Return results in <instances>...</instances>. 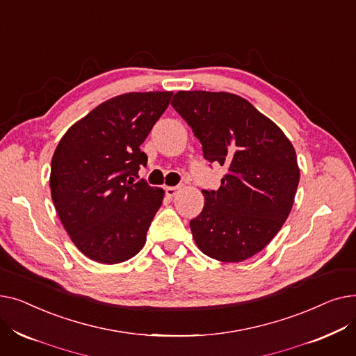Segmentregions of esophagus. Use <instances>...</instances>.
Masks as SVG:
<instances>
[{"label": "esophagus", "mask_w": 356, "mask_h": 356, "mask_svg": "<svg viewBox=\"0 0 356 356\" xmlns=\"http://www.w3.org/2000/svg\"><path fill=\"white\" fill-rule=\"evenodd\" d=\"M179 189H180L179 186H165V188H164L165 196H167V197H173V196L177 193Z\"/></svg>", "instance_id": "34e87169"}]
</instances>
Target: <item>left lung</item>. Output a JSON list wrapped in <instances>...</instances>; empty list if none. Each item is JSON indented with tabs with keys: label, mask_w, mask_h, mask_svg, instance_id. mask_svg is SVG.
Returning <instances> with one entry per match:
<instances>
[{
	"label": "left lung",
	"mask_w": 356,
	"mask_h": 356,
	"mask_svg": "<svg viewBox=\"0 0 356 356\" xmlns=\"http://www.w3.org/2000/svg\"><path fill=\"white\" fill-rule=\"evenodd\" d=\"M172 106L191 125L203 157L227 167L218 191H203L204 207L191 220L199 250L239 263L282 229L300 180L290 140L247 99L228 92L180 90Z\"/></svg>",
	"instance_id": "1"
}]
</instances>
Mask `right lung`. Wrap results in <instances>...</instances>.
I'll return each mask as SVG.
<instances>
[{"instance_id":"1","label":"right lung","mask_w":356,"mask_h":356,"mask_svg":"<svg viewBox=\"0 0 356 356\" xmlns=\"http://www.w3.org/2000/svg\"><path fill=\"white\" fill-rule=\"evenodd\" d=\"M173 92H129L108 99L72 125L54 149V208L76 248L102 264L133 258L164 197L138 177L140 145Z\"/></svg>"}]
</instances>
